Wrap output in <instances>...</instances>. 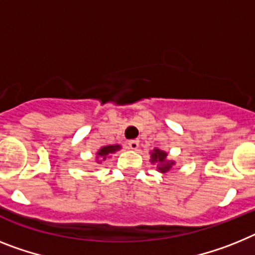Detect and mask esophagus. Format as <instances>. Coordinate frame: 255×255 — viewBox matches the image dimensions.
Masks as SVG:
<instances>
[{
  "mask_svg": "<svg viewBox=\"0 0 255 255\" xmlns=\"http://www.w3.org/2000/svg\"><path fill=\"white\" fill-rule=\"evenodd\" d=\"M128 147L132 150H136L138 147V140H129L128 141Z\"/></svg>",
  "mask_w": 255,
  "mask_h": 255,
  "instance_id": "obj_1",
  "label": "esophagus"
}]
</instances>
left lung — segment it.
I'll use <instances>...</instances> for the list:
<instances>
[{"instance_id": "left-lung-1", "label": "left lung", "mask_w": 255, "mask_h": 255, "mask_svg": "<svg viewBox=\"0 0 255 255\" xmlns=\"http://www.w3.org/2000/svg\"><path fill=\"white\" fill-rule=\"evenodd\" d=\"M151 163H157V170L162 174H167L168 171L172 168V166L175 164L174 160L167 159V153L160 149H154L150 153Z\"/></svg>"}]
</instances>
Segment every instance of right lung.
Wrapping results in <instances>:
<instances>
[{"label":"right lung","instance_id":"add662e5","mask_svg":"<svg viewBox=\"0 0 255 255\" xmlns=\"http://www.w3.org/2000/svg\"><path fill=\"white\" fill-rule=\"evenodd\" d=\"M121 149V145H108V146L101 147L100 150L97 151V162L101 163L102 160H105L106 158H110V154L115 153L117 150Z\"/></svg>","mask_w":255,"mask_h":255}]
</instances>
